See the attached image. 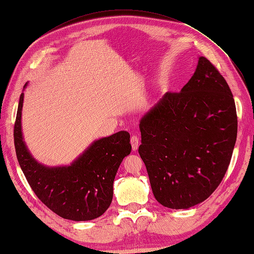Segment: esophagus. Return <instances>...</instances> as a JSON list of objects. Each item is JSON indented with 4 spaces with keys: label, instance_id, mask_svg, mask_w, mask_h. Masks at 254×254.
Instances as JSON below:
<instances>
[{
    "label": "esophagus",
    "instance_id": "1",
    "mask_svg": "<svg viewBox=\"0 0 254 254\" xmlns=\"http://www.w3.org/2000/svg\"><path fill=\"white\" fill-rule=\"evenodd\" d=\"M130 143H131V147H132V150L135 151L137 149V147H139V136L136 135H132L131 139H130Z\"/></svg>",
    "mask_w": 254,
    "mask_h": 254
}]
</instances>
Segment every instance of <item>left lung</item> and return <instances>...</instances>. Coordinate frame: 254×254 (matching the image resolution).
Segmentation results:
<instances>
[{"label":"left lung","mask_w":254,"mask_h":254,"mask_svg":"<svg viewBox=\"0 0 254 254\" xmlns=\"http://www.w3.org/2000/svg\"><path fill=\"white\" fill-rule=\"evenodd\" d=\"M145 163L157 201L189 209L217 189L237 135L234 98L205 57L178 93L167 92L140 121Z\"/></svg>","instance_id":"left-lung-1"}]
</instances>
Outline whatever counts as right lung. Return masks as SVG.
<instances>
[{
    "label": "right lung",
    "instance_id": "obj_1",
    "mask_svg": "<svg viewBox=\"0 0 254 254\" xmlns=\"http://www.w3.org/2000/svg\"><path fill=\"white\" fill-rule=\"evenodd\" d=\"M23 99L22 92L13 137L19 164L30 188L60 217L75 221L99 217L111 204L115 175L131 151L130 134L119 131L94 141L71 165L45 166L37 162L23 141Z\"/></svg>",
    "mask_w": 254,
    "mask_h": 254
}]
</instances>
